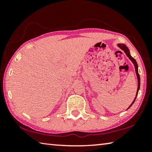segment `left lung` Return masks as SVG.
<instances>
[{
	"mask_svg": "<svg viewBox=\"0 0 152 152\" xmlns=\"http://www.w3.org/2000/svg\"><path fill=\"white\" fill-rule=\"evenodd\" d=\"M117 46L119 47L120 49H121V50L123 51H124V52L125 53V54L127 55V57L129 58V60L132 61L133 64H134V66H135V73H136V75H137V93H136V95H135V97L134 100H133V101L132 104H131V105L129 107V108H130L131 107H132V105L133 104V102H135L136 98H137V94H138V91L139 90H140V74H139L138 73V65L137 64V61H136V60H135L134 58H133L132 56H131L130 54V51H129V48L126 46V45L123 44V43H118L117 44ZM128 108V109H129Z\"/></svg>",
	"mask_w": 152,
	"mask_h": 152,
	"instance_id": "left-lung-1",
	"label": "left lung"
}]
</instances>
